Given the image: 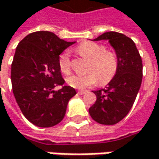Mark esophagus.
<instances>
[{
  "label": "esophagus",
  "mask_w": 159,
  "mask_h": 159,
  "mask_svg": "<svg viewBox=\"0 0 159 159\" xmlns=\"http://www.w3.org/2000/svg\"><path fill=\"white\" fill-rule=\"evenodd\" d=\"M85 93H86L85 90H79V91H78V94H85Z\"/></svg>",
  "instance_id": "esophagus-1"
}]
</instances>
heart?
Returning <instances> with one entry per match:
<instances>
[{
	"label": "heart",
	"mask_w": 159,
	"mask_h": 159,
	"mask_svg": "<svg viewBox=\"0 0 159 159\" xmlns=\"http://www.w3.org/2000/svg\"><path fill=\"white\" fill-rule=\"evenodd\" d=\"M80 55L89 59L86 75H73L66 78L67 84L76 89H85L95 85L98 81L101 84L110 82L116 75L118 68V58L112 51L106 50L104 45L94 42H84L75 48ZM58 65L62 73L71 72L70 53L63 52L58 58Z\"/></svg>",
	"instance_id": "heart-1"
}]
</instances>
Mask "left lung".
<instances>
[{
	"instance_id": "8db88e82",
	"label": "left lung",
	"mask_w": 159,
	"mask_h": 159,
	"mask_svg": "<svg viewBox=\"0 0 159 159\" xmlns=\"http://www.w3.org/2000/svg\"><path fill=\"white\" fill-rule=\"evenodd\" d=\"M107 40L118 58L116 75L105 89L93 91L96 101L89 108L91 117L102 125H115L128 114L139 91L143 65L132 39L116 32H107L94 41Z\"/></svg>"
}]
</instances>
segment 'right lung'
<instances>
[{
    "label": "right lung",
    "mask_w": 159,
    "mask_h": 159,
    "mask_svg": "<svg viewBox=\"0 0 159 159\" xmlns=\"http://www.w3.org/2000/svg\"><path fill=\"white\" fill-rule=\"evenodd\" d=\"M75 42H65L53 33L28 34L16 47L11 64L12 92L23 116L34 125L51 127L65 117L75 88L64 85L59 55ZM62 85L57 91L54 87Z\"/></svg>",
    "instance_id": "add662e5"
}]
</instances>
